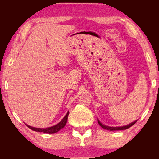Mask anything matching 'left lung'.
Wrapping results in <instances>:
<instances>
[{"label": "left lung", "instance_id": "8db88e82", "mask_svg": "<svg viewBox=\"0 0 159 159\" xmlns=\"http://www.w3.org/2000/svg\"><path fill=\"white\" fill-rule=\"evenodd\" d=\"M133 123H134V122H133V123H130V125H128L123 126V127H118V128L109 127V126H106V125H102V123H99V125H101V127H102V128H104V129H106V130H107L114 131V130H126V129H128V128H129L130 127H131V126L133 125Z\"/></svg>", "mask_w": 159, "mask_h": 159}]
</instances>
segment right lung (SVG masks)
Masks as SVG:
<instances>
[{
    "mask_svg": "<svg viewBox=\"0 0 159 159\" xmlns=\"http://www.w3.org/2000/svg\"><path fill=\"white\" fill-rule=\"evenodd\" d=\"M68 116H69V111L67 112V114H66L65 116H64L62 120H61V122L59 123L57 125L53 126V127L47 128H36L31 127V126H29V125H28V127H29V128H30L32 130L36 131V132H41V133H43L52 134V133H57L58 131H60L61 128H63L64 126H65L66 123L67 122Z\"/></svg>",
    "mask_w": 159,
    "mask_h": 159,
    "instance_id": "1",
    "label": "right lung"
}]
</instances>
